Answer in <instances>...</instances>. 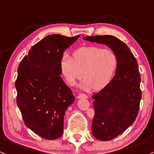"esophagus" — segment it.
Here are the masks:
<instances>
[{
	"instance_id": "esophagus-1",
	"label": "esophagus",
	"mask_w": 154,
	"mask_h": 154,
	"mask_svg": "<svg viewBox=\"0 0 154 154\" xmlns=\"http://www.w3.org/2000/svg\"><path fill=\"white\" fill-rule=\"evenodd\" d=\"M77 99H88V96H86L85 94H80L78 96H77Z\"/></svg>"
}]
</instances>
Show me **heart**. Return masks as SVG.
<instances>
[{"mask_svg": "<svg viewBox=\"0 0 154 154\" xmlns=\"http://www.w3.org/2000/svg\"><path fill=\"white\" fill-rule=\"evenodd\" d=\"M118 66L116 53L95 46L83 47L74 52L73 58L63 54L60 61V72L69 85H73L82 77L80 89L100 91L112 80Z\"/></svg>", "mask_w": 154, "mask_h": 154, "instance_id": "heart-1", "label": "heart"}]
</instances>
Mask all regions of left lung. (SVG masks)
Here are the masks:
<instances>
[{"mask_svg":"<svg viewBox=\"0 0 154 154\" xmlns=\"http://www.w3.org/2000/svg\"><path fill=\"white\" fill-rule=\"evenodd\" d=\"M83 39L106 45L118 58L112 80L92 96L95 110L92 134L97 140L108 141L126 131L137 116L142 96L139 69L127 45L116 36H85Z\"/></svg>","mask_w":154,"mask_h":154,"instance_id":"obj_1","label":"left lung"}]
</instances>
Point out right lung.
<instances>
[{"label":"right lung","mask_w":154,"mask_h":154,"mask_svg":"<svg viewBox=\"0 0 154 154\" xmlns=\"http://www.w3.org/2000/svg\"><path fill=\"white\" fill-rule=\"evenodd\" d=\"M78 38L49 35L31 47L18 67L17 104L27 127L44 139L62 136L64 115L74 102L60 76V61Z\"/></svg>","instance_id":"right-lung-1"}]
</instances>
